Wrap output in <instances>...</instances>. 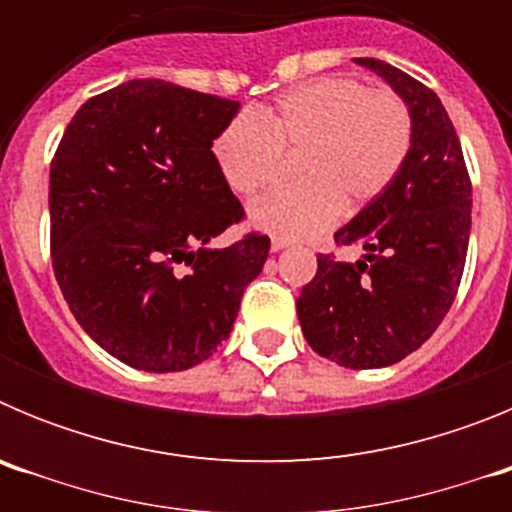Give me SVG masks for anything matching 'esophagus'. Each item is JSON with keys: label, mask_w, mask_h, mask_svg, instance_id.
I'll list each match as a JSON object with an SVG mask.
<instances>
[{"label": "esophagus", "mask_w": 512, "mask_h": 512, "mask_svg": "<svg viewBox=\"0 0 512 512\" xmlns=\"http://www.w3.org/2000/svg\"><path fill=\"white\" fill-rule=\"evenodd\" d=\"M287 246H289L287 238H277V235L271 238V251H282V248H287Z\"/></svg>", "instance_id": "1"}]
</instances>
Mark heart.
I'll return each mask as SVG.
<instances>
[{
    "instance_id": "obj_1",
    "label": "heart",
    "mask_w": 512,
    "mask_h": 512,
    "mask_svg": "<svg viewBox=\"0 0 512 512\" xmlns=\"http://www.w3.org/2000/svg\"><path fill=\"white\" fill-rule=\"evenodd\" d=\"M413 151V115L400 94L366 89L346 76L310 81L279 94L256 115L241 112L212 140L220 176L241 197L277 187L287 156L300 153L297 187L253 207L259 228L307 238L366 210L395 184Z\"/></svg>"
}]
</instances>
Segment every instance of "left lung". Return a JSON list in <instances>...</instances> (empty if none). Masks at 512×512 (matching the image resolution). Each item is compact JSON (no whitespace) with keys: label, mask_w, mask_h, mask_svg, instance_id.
<instances>
[{"label":"left lung","mask_w":512,"mask_h":512,"mask_svg":"<svg viewBox=\"0 0 512 512\" xmlns=\"http://www.w3.org/2000/svg\"><path fill=\"white\" fill-rule=\"evenodd\" d=\"M377 71L413 115V151L387 192L336 233L364 259L318 253L297 297L312 351L346 369H379L413 354L446 318L467 264L472 179L441 99L423 81L377 58Z\"/></svg>","instance_id":"obj_1"}]
</instances>
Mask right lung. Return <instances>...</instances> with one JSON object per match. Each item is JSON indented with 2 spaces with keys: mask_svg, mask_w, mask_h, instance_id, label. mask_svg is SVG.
Returning a JSON list of instances; mask_svg holds the SVG:
<instances>
[{
  "mask_svg": "<svg viewBox=\"0 0 512 512\" xmlns=\"http://www.w3.org/2000/svg\"><path fill=\"white\" fill-rule=\"evenodd\" d=\"M238 107L133 79L81 104L58 143L53 274L81 328L133 369L184 372L210 359L264 269L269 235L259 230L202 248L246 217L212 156Z\"/></svg>",
  "mask_w": 512,
  "mask_h": 512,
  "instance_id": "1",
  "label": "right lung"
}]
</instances>
